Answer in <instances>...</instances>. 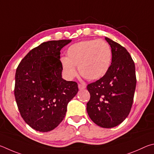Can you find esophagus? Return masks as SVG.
<instances>
[{"label":"esophagus","mask_w":154,"mask_h":154,"mask_svg":"<svg viewBox=\"0 0 154 154\" xmlns=\"http://www.w3.org/2000/svg\"><path fill=\"white\" fill-rule=\"evenodd\" d=\"M86 88V85H82V84H79V88L80 90H83Z\"/></svg>","instance_id":"34e87169"}]
</instances>
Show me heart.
Listing matches in <instances>:
<instances>
[{
    "instance_id": "b5f03b06",
    "label": "heart",
    "mask_w": 154,
    "mask_h": 154,
    "mask_svg": "<svg viewBox=\"0 0 154 154\" xmlns=\"http://www.w3.org/2000/svg\"><path fill=\"white\" fill-rule=\"evenodd\" d=\"M67 57L60 59L65 77L71 80L76 75L78 66L80 74L88 80H97L107 74L112 63V50L102 40H85L69 46Z\"/></svg>"
}]
</instances>
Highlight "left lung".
<instances>
[{
  "label": "left lung",
  "mask_w": 154,
  "mask_h": 154,
  "mask_svg": "<svg viewBox=\"0 0 154 154\" xmlns=\"http://www.w3.org/2000/svg\"><path fill=\"white\" fill-rule=\"evenodd\" d=\"M105 38L112 48V63L103 77L87 85L91 97L87 110L97 125L112 128L122 123L130 113L137 79L135 66L127 50Z\"/></svg>",
  "instance_id": "8db88e82"
}]
</instances>
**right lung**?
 <instances>
[{"instance_id":"obj_1","label":"right lung","mask_w":154,"mask_h":154,"mask_svg":"<svg viewBox=\"0 0 154 154\" xmlns=\"http://www.w3.org/2000/svg\"><path fill=\"white\" fill-rule=\"evenodd\" d=\"M71 41L42 42L24 57L16 69V103L24 121L36 131L55 128L79 91L77 82L61 78L60 51Z\"/></svg>"}]
</instances>
